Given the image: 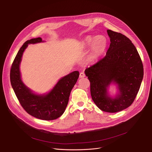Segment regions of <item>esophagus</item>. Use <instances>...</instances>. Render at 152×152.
Returning <instances> with one entry per match:
<instances>
[{"label":"esophagus","instance_id":"obj_1","mask_svg":"<svg viewBox=\"0 0 152 152\" xmlns=\"http://www.w3.org/2000/svg\"><path fill=\"white\" fill-rule=\"evenodd\" d=\"M86 76V75H85V73H83V72H81L80 73V75H79V77H80V78H83V77H84Z\"/></svg>","mask_w":152,"mask_h":152}]
</instances>
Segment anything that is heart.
<instances>
[{
	"instance_id": "1",
	"label": "heart",
	"mask_w": 152,
	"mask_h": 152,
	"mask_svg": "<svg viewBox=\"0 0 152 152\" xmlns=\"http://www.w3.org/2000/svg\"><path fill=\"white\" fill-rule=\"evenodd\" d=\"M107 43V39L103 36H88L86 38L83 45L85 48L92 46V50L94 55L99 56L104 51Z\"/></svg>"
}]
</instances>
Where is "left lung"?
<instances>
[{
  "instance_id": "obj_1",
  "label": "left lung",
  "mask_w": 152,
  "mask_h": 152,
  "mask_svg": "<svg viewBox=\"0 0 152 152\" xmlns=\"http://www.w3.org/2000/svg\"><path fill=\"white\" fill-rule=\"evenodd\" d=\"M107 32L110 43L106 56L86 68L85 74L95 104L104 112L114 113L133 103L143 79L144 68L136 47L128 38L111 30ZM113 82L119 90L114 99L107 93V87Z\"/></svg>"
}]
</instances>
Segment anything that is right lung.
I'll return each instance as SVG.
<instances>
[{"label": "right lung", "mask_w": 152, "mask_h": 152, "mask_svg": "<svg viewBox=\"0 0 152 152\" xmlns=\"http://www.w3.org/2000/svg\"><path fill=\"white\" fill-rule=\"evenodd\" d=\"M43 42L42 38L26 41L18 52L10 70V81L19 102L26 112L37 118L44 120H55L65 112L69 96L79 76L78 71L60 79L54 88L45 95L33 93L23 83L19 65L24 50L28 44Z\"/></svg>", "instance_id": "right-lung-1"}]
</instances>
